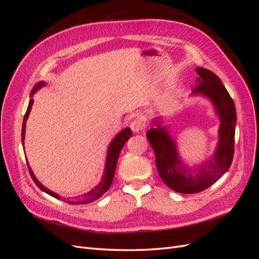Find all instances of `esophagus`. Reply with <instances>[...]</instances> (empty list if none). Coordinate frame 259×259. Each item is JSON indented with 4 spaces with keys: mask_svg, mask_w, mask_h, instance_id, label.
Returning a JSON list of instances; mask_svg holds the SVG:
<instances>
[{
    "mask_svg": "<svg viewBox=\"0 0 259 259\" xmlns=\"http://www.w3.org/2000/svg\"><path fill=\"white\" fill-rule=\"evenodd\" d=\"M131 128H132V131L134 132V133H139V132H142L145 128V124H144V122L142 120L136 119L134 121H132Z\"/></svg>",
    "mask_w": 259,
    "mask_h": 259,
    "instance_id": "obj_1",
    "label": "esophagus"
}]
</instances>
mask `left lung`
I'll return each instance as SVG.
<instances>
[{"instance_id": "obj_1", "label": "left lung", "mask_w": 259, "mask_h": 259, "mask_svg": "<svg viewBox=\"0 0 259 259\" xmlns=\"http://www.w3.org/2000/svg\"><path fill=\"white\" fill-rule=\"evenodd\" d=\"M197 85L192 95L207 97L214 105L221 120L218 130V144L211 160L201 164L198 169L184 165L180 160L175 140L170 137L167 128L159 117L154 121L156 127L147 132L154 154L159 175L167 187L179 193H198L207 189L229 169L234 150L237 113L236 107L223 82L211 71L204 68H197Z\"/></svg>"}]
</instances>
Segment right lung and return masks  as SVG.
<instances>
[{
	"label": "right lung",
	"instance_id": "obj_1",
	"mask_svg": "<svg viewBox=\"0 0 259 259\" xmlns=\"http://www.w3.org/2000/svg\"><path fill=\"white\" fill-rule=\"evenodd\" d=\"M45 83L44 82H40L37 83L32 92H31L30 94V101H29V105H28V109H27V112L25 114V116H23V122H22V130H21V142H22V146H23V140H25V133H26V122H27V119L29 116V113L31 111V108H32V105H33V98L32 96L34 95V93L40 90L42 86H44ZM132 136V131L131 128L126 127L122 130L119 134H117L114 139L112 140V142L110 143V145H109V148H108V153H107V159H106V167H105V173H104V176L103 178H101V182L94 188V189H92L91 191H89L88 193H84L83 195H81V197H76V198H73V199H62V201H65L67 203H69V204H86V203H91L93 201H95L97 199H99L101 195H103L105 192L108 191L109 188H110L111 184H112V180H113V177H114V171H115V167H116V162H117V159H119V155H120V151L121 149L123 148L124 144L127 142V140L131 138ZM28 167H29V173L31 175V177H32L33 182L35 183V185L40 188V189L44 192H46L48 194L52 195V197L56 198L58 200H60L61 198L59 197V194L55 193L51 190H49L48 188L44 187L38 180L36 179V177L34 176L32 169H31V167L29 166V163H28Z\"/></svg>",
	"mask_w": 259,
	"mask_h": 259
}]
</instances>
